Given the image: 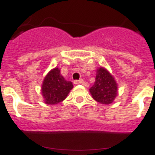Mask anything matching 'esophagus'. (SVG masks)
<instances>
[{"label": "esophagus", "mask_w": 155, "mask_h": 155, "mask_svg": "<svg viewBox=\"0 0 155 155\" xmlns=\"http://www.w3.org/2000/svg\"><path fill=\"white\" fill-rule=\"evenodd\" d=\"M74 84H84V80H75L74 81Z\"/></svg>", "instance_id": "obj_1"}]
</instances>
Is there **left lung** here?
I'll use <instances>...</instances> for the list:
<instances>
[{"label":"left lung","mask_w":155,"mask_h":155,"mask_svg":"<svg viewBox=\"0 0 155 155\" xmlns=\"http://www.w3.org/2000/svg\"><path fill=\"white\" fill-rule=\"evenodd\" d=\"M96 81L89 89L92 98L103 104H112L117 95V84L105 68L97 69Z\"/></svg>","instance_id":"1"}]
</instances>
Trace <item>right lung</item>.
Segmentation results:
<instances>
[{"label": "right lung", "instance_id": "add662e5", "mask_svg": "<svg viewBox=\"0 0 155 155\" xmlns=\"http://www.w3.org/2000/svg\"><path fill=\"white\" fill-rule=\"evenodd\" d=\"M72 83L67 80L60 74V70L55 68L46 75L42 85V94L45 103L55 104L63 101L72 89Z\"/></svg>", "mask_w": 155, "mask_h": 155}]
</instances>
